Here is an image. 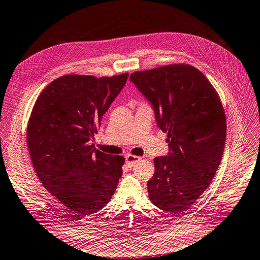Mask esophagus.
<instances>
[{
  "mask_svg": "<svg viewBox=\"0 0 260 260\" xmlns=\"http://www.w3.org/2000/svg\"><path fill=\"white\" fill-rule=\"evenodd\" d=\"M141 158L139 156H136V155H133V154H127L125 155V162L128 165L129 167H133L134 165L139 161Z\"/></svg>",
  "mask_w": 260,
  "mask_h": 260,
  "instance_id": "obj_1",
  "label": "esophagus"
}]
</instances>
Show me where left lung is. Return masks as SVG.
Segmentation results:
<instances>
[{"label": "left lung", "mask_w": 260, "mask_h": 260, "mask_svg": "<svg viewBox=\"0 0 260 260\" xmlns=\"http://www.w3.org/2000/svg\"><path fill=\"white\" fill-rule=\"evenodd\" d=\"M129 80L151 104L157 126L168 134L169 152L153 159L149 199L180 214L203 194L219 168L226 141L223 106L205 76L187 64L136 72Z\"/></svg>", "instance_id": "left-lung-1"}]
</instances>
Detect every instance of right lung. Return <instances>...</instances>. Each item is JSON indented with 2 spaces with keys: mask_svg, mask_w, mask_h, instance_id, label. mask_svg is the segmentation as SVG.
<instances>
[{
  "mask_svg": "<svg viewBox=\"0 0 260 260\" xmlns=\"http://www.w3.org/2000/svg\"><path fill=\"white\" fill-rule=\"evenodd\" d=\"M127 78L64 76L46 86L33 107L27 143L35 172L78 218L108 204L122 175L124 157L102 152L89 141Z\"/></svg>",
  "mask_w": 260,
  "mask_h": 260,
  "instance_id": "right-lung-1",
  "label": "right lung"
}]
</instances>
